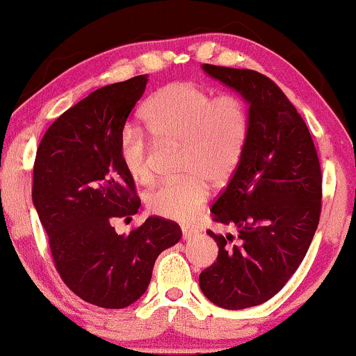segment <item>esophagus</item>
<instances>
[{
    "label": "esophagus",
    "instance_id": "1",
    "mask_svg": "<svg viewBox=\"0 0 356 356\" xmlns=\"http://www.w3.org/2000/svg\"><path fill=\"white\" fill-rule=\"evenodd\" d=\"M181 231H183V240H189L191 237H193V235L197 234L195 229H193V227H186V226L181 227Z\"/></svg>",
    "mask_w": 356,
    "mask_h": 356
}]
</instances>
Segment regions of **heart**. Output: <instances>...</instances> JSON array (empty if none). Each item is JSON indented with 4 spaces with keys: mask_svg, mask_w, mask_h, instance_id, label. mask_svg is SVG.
Wrapping results in <instances>:
<instances>
[{
    "mask_svg": "<svg viewBox=\"0 0 356 356\" xmlns=\"http://www.w3.org/2000/svg\"><path fill=\"white\" fill-rule=\"evenodd\" d=\"M145 121L162 143L183 147L179 181L162 183L146 195L151 213L173 221L199 215L209 184L226 183L237 170L250 138L247 103L235 94L211 97L189 81L161 87L145 106ZM122 163L136 183L151 179L149 143L145 132L125 125L119 135Z\"/></svg>",
    "mask_w": 356,
    "mask_h": 356,
    "instance_id": "b5f03b06",
    "label": "heart"
}]
</instances>
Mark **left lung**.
<instances>
[{"label":"left lung","mask_w":356,"mask_h":356,"mask_svg":"<svg viewBox=\"0 0 356 356\" xmlns=\"http://www.w3.org/2000/svg\"><path fill=\"white\" fill-rule=\"evenodd\" d=\"M248 103L250 138L231 181L211 207L213 221L237 234L207 231L218 258L199 285L227 310L259 305L302 262L321 213V168L304 119L272 79L253 70L202 67Z\"/></svg>","instance_id":"1"}]
</instances>
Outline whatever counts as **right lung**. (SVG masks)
Instances as JSON below:
<instances>
[{
  "label": "right lung",
  "mask_w": 356,
  "mask_h": 356,
  "mask_svg": "<svg viewBox=\"0 0 356 356\" xmlns=\"http://www.w3.org/2000/svg\"><path fill=\"white\" fill-rule=\"evenodd\" d=\"M147 76L105 86L67 109L42 136L31 197L56 269L71 291L103 309L143 296L163 250L181 238L175 221L149 216L119 235L113 221L140 209L119 135L143 95Z\"/></svg>",
  "instance_id": "obj_1"
}]
</instances>
